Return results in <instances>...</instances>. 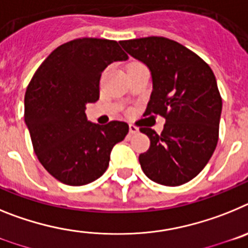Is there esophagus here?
Instances as JSON below:
<instances>
[{"label": "esophagus", "instance_id": "1", "mask_svg": "<svg viewBox=\"0 0 248 248\" xmlns=\"http://www.w3.org/2000/svg\"><path fill=\"white\" fill-rule=\"evenodd\" d=\"M129 131H130V134H138V133H139V129L135 125H133V124H130V125H129Z\"/></svg>", "mask_w": 248, "mask_h": 248}]
</instances>
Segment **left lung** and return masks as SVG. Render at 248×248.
I'll return each mask as SVG.
<instances>
[{
    "label": "left lung",
    "mask_w": 248,
    "mask_h": 248,
    "mask_svg": "<svg viewBox=\"0 0 248 248\" xmlns=\"http://www.w3.org/2000/svg\"><path fill=\"white\" fill-rule=\"evenodd\" d=\"M119 43L151 73L144 115L165 118L161 134L140 128L150 139L149 150L139 155L140 166L155 183L183 185L200 174L217 145L222 99L214 72L192 50L165 37Z\"/></svg>",
    "instance_id": "left-lung-1"
}]
</instances>
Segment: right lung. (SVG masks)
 <instances>
[{
  "mask_svg": "<svg viewBox=\"0 0 248 248\" xmlns=\"http://www.w3.org/2000/svg\"><path fill=\"white\" fill-rule=\"evenodd\" d=\"M128 56L117 41L78 38L59 46L32 77L25 95V122L39 163L65 185L82 186L108 169L113 146L129 125L87 119L85 105L99 99L102 72Z\"/></svg>",
  "mask_w": 248,
  "mask_h": 248,
  "instance_id": "add662e5",
  "label": "right lung"
}]
</instances>
